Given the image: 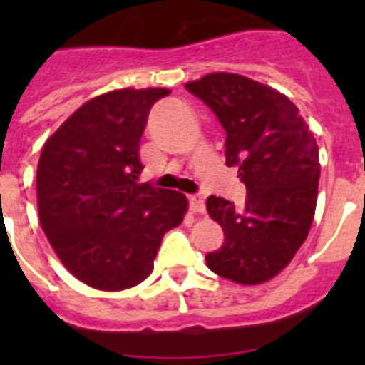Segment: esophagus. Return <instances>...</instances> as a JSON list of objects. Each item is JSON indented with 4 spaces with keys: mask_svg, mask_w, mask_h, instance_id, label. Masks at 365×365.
<instances>
[{
    "mask_svg": "<svg viewBox=\"0 0 365 365\" xmlns=\"http://www.w3.org/2000/svg\"><path fill=\"white\" fill-rule=\"evenodd\" d=\"M188 202H190V210L193 214H205L206 206H205V199L201 195H188Z\"/></svg>",
    "mask_w": 365,
    "mask_h": 365,
    "instance_id": "1",
    "label": "esophagus"
}]
</instances>
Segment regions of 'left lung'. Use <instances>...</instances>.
<instances>
[{"mask_svg":"<svg viewBox=\"0 0 365 365\" xmlns=\"http://www.w3.org/2000/svg\"><path fill=\"white\" fill-rule=\"evenodd\" d=\"M186 89L214 111L227 133V166L247 186L241 208L210 195L206 210L225 243L206 265L241 285L269 282L285 269L312 225L320 180L318 144L285 95L241 74L212 73Z\"/></svg>","mask_w":365,"mask_h":365,"instance_id":"left-lung-1","label":"left lung"}]
</instances>
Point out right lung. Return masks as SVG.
Listing matches in <instances>:
<instances>
[{"label":"right lung","instance_id":"add662e5","mask_svg":"<svg viewBox=\"0 0 365 365\" xmlns=\"http://www.w3.org/2000/svg\"><path fill=\"white\" fill-rule=\"evenodd\" d=\"M168 95L150 87L96 96L41 150V228L66 269L93 289L122 291L146 279L164 234L186 214L182 193L138 182L148 115Z\"/></svg>","mask_w":365,"mask_h":365}]
</instances>
